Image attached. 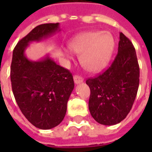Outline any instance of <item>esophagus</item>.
Returning a JSON list of instances; mask_svg holds the SVG:
<instances>
[{"instance_id":"1","label":"esophagus","mask_w":152,"mask_h":152,"mask_svg":"<svg viewBox=\"0 0 152 152\" xmlns=\"http://www.w3.org/2000/svg\"><path fill=\"white\" fill-rule=\"evenodd\" d=\"M73 79H74V82H75V84H76V85L82 83L83 80H84L82 77H80V76H74Z\"/></svg>"}]
</instances>
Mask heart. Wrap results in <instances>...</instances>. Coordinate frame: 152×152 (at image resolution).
Instances as JSON below:
<instances>
[{
    "label": "heart",
    "instance_id": "heart-1",
    "mask_svg": "<svg viewBox=\"0 0 152 152\" xmlns=\"http://www.w3.org/2000/svg\"><path fill=\"white\" fill-rule=\"evenodd\" d=\"M114 47V38L108 31L84 32L68 43V48L79 54L80 63L90 72H100L108 64Z\"/></svg>",
    "mask_w": 152,
    "mask_h": 152
}]
</instances>
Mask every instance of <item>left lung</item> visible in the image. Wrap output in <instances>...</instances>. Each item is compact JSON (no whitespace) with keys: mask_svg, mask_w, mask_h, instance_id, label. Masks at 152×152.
Returning a JSON list of instances; mask_svg holds the SVG:
<instances>
[{"mask_svg":"<svg viewBox=\"0 0 152 152\" xmlns=\"http://www.w3.org/2000/svg\"><path fill=\"white\" fill-rule=\"evenodd\" d=\"M86 84L90 89L89 112L98 123L114 125L127 116L138 89L139 66L133 44L122 32L111 66Z\"/></svg>","mask_w":152,"mask_h":152,"instance_id":"obj_1","label":"left lung"}]
</instances>
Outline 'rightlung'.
Listing matches in <instances>:
<instances>
[{"instance_id": "right-lung-1", "label": "right lung", "mask_w": 152, "mask_h": 152, "mask_svg": "<svg viewBox=\"0 0 152 152\" xmlns=\"http://www.w3.org/2000/svg\"><path fill=\"white\" fill-rule=\"evenodd\" d=\"M59 31L58 23L39 25L19 40L13 51V94L22 113L40 129H53L63 121L74 81L72 73L58 65L49 54L32 61L25 51L31 42L41 41Z\"/></svg>"}]
</instances>
